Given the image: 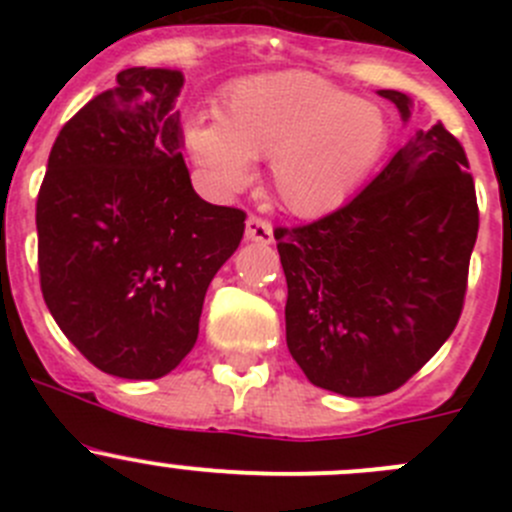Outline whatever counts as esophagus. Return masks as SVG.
<instances>
[{"instance_id":"34e87169","label":"esophagus","mask_w":512,"mask_h":512,"mask_svg":"<svg viewBox=\"0 0 512 512\" xmlns=\"http://www.w3.org/2000/svg\"><path fill=\"white\" fill-rule=\"evenodd\" d=\"M245 237L252 242H265V245H270V242L275 240V235H272V225L267 223V220L257 218V215H250V218H247Z\"/></svg>"}]
</instances>
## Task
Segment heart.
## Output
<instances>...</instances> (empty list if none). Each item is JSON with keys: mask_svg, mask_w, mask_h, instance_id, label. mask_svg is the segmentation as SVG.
I'll return each mask as SVG.
<instances>
[{"mask_svg": "<svg viewBox=\"0 0 512 512\" xmlns=\"http://www.w3.org/2000/svg\"><path fill=\"white\" fill-rule=\"evenodd\" d=\"M215 116L185 126L188 151L205 178L235 193L252 180V160L270 158L275 195L299 218L339 208L389 143V123L376 103L307 71L237 81L220 96Z\"/></svg>", "mask_w": 512, "mask_h": 512, "instance_id": "b5f03b06", "label": "heart"}]
</instances>
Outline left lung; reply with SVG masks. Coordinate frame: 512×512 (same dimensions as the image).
Wrapping results in <instances>:
<instances>
[{"label":"left lung","instance_id":"8db88e82","mask_svg":"<svg viewBox=\"0 0 512 512\" xmlns=\"http://www.w3.org/2000/svg\"><path fill=\"white\" fill-rule=\"evenodd\" d=\"M379 96L409 121V96ZM476 237L466 151L441 121L347 205L277 227L287 347L304 376L354 399L404 386L456 329Z\"/></svg>","mask_w":512,"mask_h":512}]
</instances>
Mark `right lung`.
<instances>
[{"label": "right lung", "mask_w": 512, "mask_h": 512, "mask_svg": "<svg viewBox=\"0 0 512 512\" xmlns=\"http://www.w3.org/2000/svg\"><path fill=\"white\" fill-rule=\"evenodd\" d=\"M183 74L133 66L56 136L36 198L41 294L96 369L160 379L198 339L205 292L245 213L200 198L175 98Z\"/></svg>", "instance_id": "obj_1"}]
</instances>
